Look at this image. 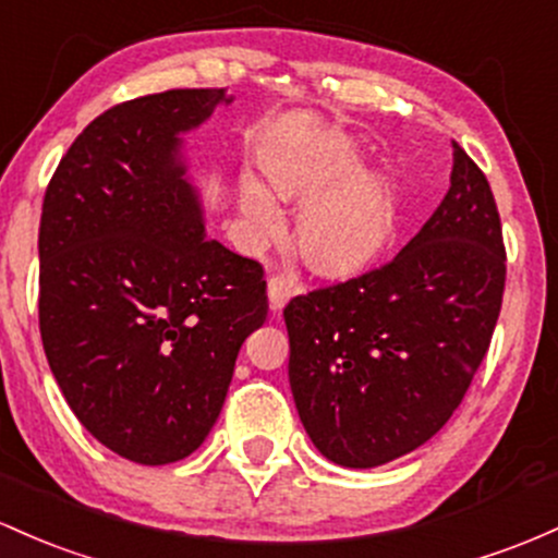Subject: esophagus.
Returning a JSON list of instances; mask_svg holds the SVG:
<instances>
[{
  "label": "esophagus",
  "instance_id": "esophagus-1",
  "mask_svg": "<svg viewBox=\"0 0 558 558\" xmlns=\"http://www.w3.org/2000/svg\"><path fill=\"white\" fill-rule=\"evenodd\" d=\"M293 293H299V283L293 278H289V275H272V278L267 280V296H269V307L272 310L283 307Z\"/></svg>",
  "mask_w": 558,
  "mask_h": 558
}]
</instances>
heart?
I'll return each mask as SVG.
<instances>
[{
    "mask_svg": "<svg viewBox=\"0 0 558 558\" xmlns=\"http://www.w3.org/2000/svg\"><path fill=\"white\" fill-rule=\"evenodd\" d=\"M360 156L344 137L278 153L267 161L272 187L259 177L241 180V225L251 246L272 241L286 225L283 198L304 201L299 246L320 272L336 275L371 259L391 228V190L373 171L357 169Z\"/></svg>",
    "mask_w": 558,
    "mask_h": 558,
    "instance_id": "1",
    "label": "heart"
}]
</instances>
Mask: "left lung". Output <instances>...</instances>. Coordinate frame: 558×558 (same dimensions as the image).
<instances>
[{"label":"left lung","mask_w":558,"mask_h":558,"mask_svg":"<svg viewBox=\"0 0 558 558\" xmlns=\"http://www.w3.org/2000/svg\"><path fill=\"white\" fill-rule=\"evenodd\" d=\"M504 286L493 190L452 143L450 190L395 259L283 310L312 445L344 469H373L428 442L485 360Z\"/></svg>","instance_id":"left-lung-1"}]
</instances>
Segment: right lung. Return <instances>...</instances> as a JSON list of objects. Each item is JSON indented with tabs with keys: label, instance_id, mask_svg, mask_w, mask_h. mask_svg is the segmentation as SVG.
Segmentation results:
<instances>
[{
	"label": "right lung",
	"instance_id": "1",
	"mask_svg": "<svg viewBox=\"0 0 558 558\" xmlns=\"http://www.w3.org/2000/svg\"><path fill=\"white\" fill-rule=\"evenodd\" d=\"M225 89L121 102L73 140L39 225L47 363L97 442L143 466L198 450L267 320L259 262L206 238L185 134Z\"/></svg>",
	"mask_w": 558,
	"mask_h": 558
}]
</instances>
